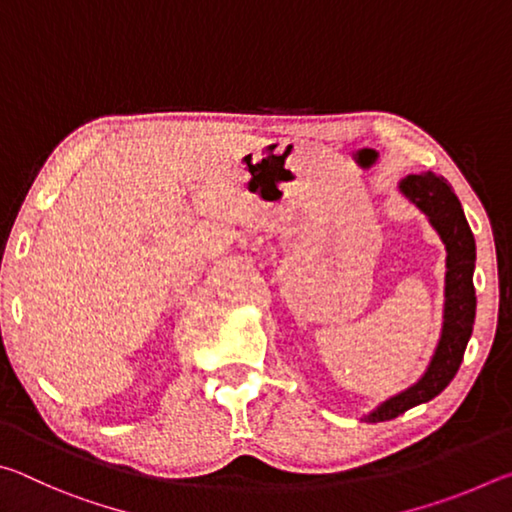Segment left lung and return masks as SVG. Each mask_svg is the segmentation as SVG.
Masks as SVG:
<instances>
[{"mask_svg": "<svg viewBox=\"0 0 512 512\" xmlns=\"http://www.w3.org/2000/svg\"><path fill=\"white\" fill-rule=\"evenodd\" d=\"M397 187H400L404 198H409L427 216L447 250L443 329H440L438 345L433 350V357L424 375L406 391L388 397L377 409L363 415L366 422L393 420L404 411L413 409V406L429 402L443 393L458 368H461L476 316V296L472 282L476 244L461 201L456 198L452 185L443 176L427 171L411 173V176L402 178Z\"/></svg>", "mask_w": 512, "mask_h": 512, "instance_id": "left-lung-1", "label": "left lung"}]
</instances>
